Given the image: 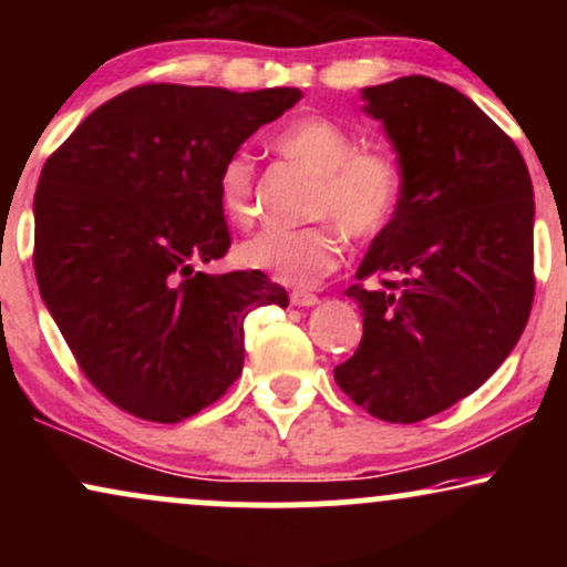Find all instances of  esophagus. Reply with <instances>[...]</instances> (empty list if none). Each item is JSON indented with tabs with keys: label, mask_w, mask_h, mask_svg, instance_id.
Here are the masks:
<instances>
[{
	"label": "esophagus",
	"mask_w": 567,
	"mask_h": 567,
	"mask_svg": "<svg viewBox=\"0 0 567 567\" xmlns=\"http://www.w3.org/2000/svg\"><path fill=\"white\" fill-rule=\"evenodd\" d=\"M320 298L315 292H306V290H292L290 292V303L292 306H315Z\"/></svg>",
	"instance_id": "esophagus-1"
}]
</instances>
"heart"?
I'll list each match as a JSON object with an SVG mask.
<instances>
[{
	"mask_svg": "<svg viewBox=\"0 0 567 567\" xmlns=\"http://www.w3.org/2000/svg\"><path fill=\"white\" fill-rule=\"evenodd\" d=\"M279 154L317 175L303 229H269L239 247L247 269L292 288H311L343 258V234L373 239L389 229L402 199V173L392 154L362 148L357 135L328 116H301L275 135ZM218 199L234 224L256 218V165L234 152L218 171Z\"/></svg>",
	"mask_w": 567,
	"mask_h": 567,
	"instance_id": "obj_1",
	"label": "heart"
}]
</instances>
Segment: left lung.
<instances>
[{
	"mask_svg": "<svg viewBox=\"0 0 567 567\" xmlns=\"http://www.w3.org/2000/svg\"><path fill=\"white\" fill-rule=\"evenodd\" d=\"M362 97L396 148L402 199L347 290L362 341L336 383L375 419L415 424L483 386L523 336L533 184L509 135L451 84L413 74Z\"/></svg>",
	"mask_w": 567,
	"mask_h": 567,
	"instance_id": "8db88e82",
	"label": "left lung"
}]
</instances>
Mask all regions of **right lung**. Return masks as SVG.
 Instances as JSON below:
<instances>
[{"label": "right lung", "mask_w": 567, "mask_h": 567, "mask_svg": "<svg viewBox=\"0 0 567 567\" xmlns=\"http://www.w3.org/2000/svg\"><path fill=\"white\" fill-rule=\"evenodd\" d=\"M298 87L141 84L97 106L44 162L34 271L76 365L112 405L178 424L243 373L245 317L288 306L264 271L205 275L231 247L218 171Z\"/></svg>", "instance_id": "right-lung-1"}]
</instances>
